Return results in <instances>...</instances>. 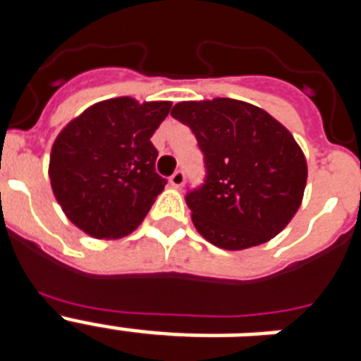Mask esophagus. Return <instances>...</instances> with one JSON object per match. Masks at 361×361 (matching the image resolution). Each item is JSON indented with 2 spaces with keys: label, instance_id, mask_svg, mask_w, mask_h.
Segmentation results:
<instances>
[{
  "label": "esophagus",
  "instance_id": "obj_1",
  "mask_svg": "<svg viewBox=\"0 0 361 361\" xmlns=\"http://www.w3.org/2000/svg\"><path fill=\"white\" fill-rule=\"evenodd\" d=\"M170 184L173 188H180L184 184V171L183 170H177L173 175L170 177Z\"/></svg>",
  "mask_w": 361,
  "mask_h": 361
}]
</instances>
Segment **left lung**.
I'll use <instances>...</instances> for the list:
<instances>
[{
    "label": "left lung",
    "instance_id": "left-lung-1",
    "mask_svg": "<svg viewBox=\"0 0 361 361\" xmlns=\"http://www.w3.org/2000/svg\"><path fill=\"white\" fill-rule=\"evenodd\" d=\"M171 117L193 132L204 155V184L186 193L197 231L229 251L279 235L307 183V162L289 130L262 108L226 97L184 101Z\"/></svg>",
    "mask_w": 361,
    "mask_h": 361
}]
</instances>
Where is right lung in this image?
Masks as SVG:
<instances>
[{"mask_svg":"<svg viewBox=\"0 0 361 361\" xmlns=\"http://www.w3.org/2000/svg\"><path fill=\"white\" fill-rule=\"evenodd\" d=\"M171 103L108 99L86 108L57 135L50 184L70 222L95 238H119L141 224L166 178L149 137Z\"/></svg>","mask_w":361,"mask_h":361,"instance_id":"right-lung-1","label":"right lung"}]
</instances>
